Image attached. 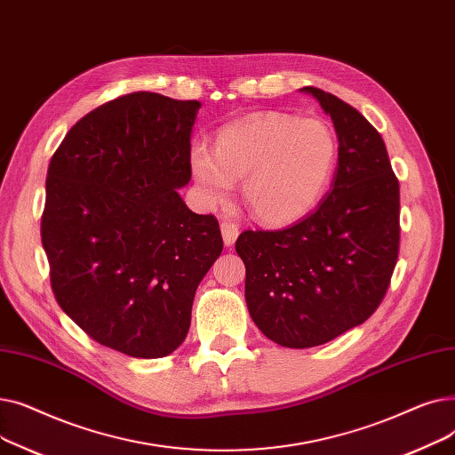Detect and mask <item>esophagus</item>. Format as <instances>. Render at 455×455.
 <instances>
[{
  "instance_id": "34e87169",
  "label": "esophagus",
  "mask_w": 455,
  "mask_h": 455,
  "mask_svg": "<svg viewBox=\"0 0 455 455\" xmlns=\"http://www.w3.org/2000/svg\"><path fill=\"white\" fill-rule=\"evenodd\" d=\"M221 234H223V242L227 247H232L237 240V235H240V228H237V225L234 223H228V221H223L221 223Z\"/></svg>"
}]
</instances>
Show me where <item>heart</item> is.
<instances>
[{"instance_id": "heart-1", "label": "heart", "mask_w": 455, "mask_h": 455, "mask_svg": "<svg viewBox=\"0 0 455 455\" xmlns=\"http://www.w3.org/2000/svg\"><path fill=\"white\" fill-rule=\"evenodd\" d=\"M338 140L321 119L254 116L223 127L213 151L196 148L191 173L201 197L218 206L242 182V199L259 223L299 221L321 201L336 170Z\"/></svg>"}]
</instances>
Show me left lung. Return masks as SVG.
<instances>
[{
	"label": "left lung",
	"mask_w": 455,
	"mask_h": 455,
	"mask_svg": "<svg viewBox=\"0 0 455 455\" xmlns=\"http://www.w3.org/2000/svg\"><path fill=\"white\" fill-rule=\"evenodd\" d=\"M339 140L331 191L282 230H245V300L271 341L309 348L365 323L384 300L400 247V186L386 143L367 119L314 86Z\"/></svg>",
	"instance_id": "left-lung-1"
}]
</instances>
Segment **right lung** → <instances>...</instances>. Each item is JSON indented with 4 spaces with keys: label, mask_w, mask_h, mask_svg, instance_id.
Returning a JSON list of instances; mask_svg holds the SVG:
<instances>
[{
    "label": "right lung",
    "mask_w": 455,
    "mask_h": 455,
    "mask_svg": "<svg viewBox=\"0 0 455 455\" xmlns=\"http://www.w3.org/2000/svg\"><path fill=\"white\" fill-rule=\"evenodd\" d=\"M199 107L122 95L81 117L47 167L40 234L55 299L93 341L132 357L180 347L223 251L218 220L177 191L191 179Z\"/></svg>",
    "instance_id": "1"
}]
</instances>
